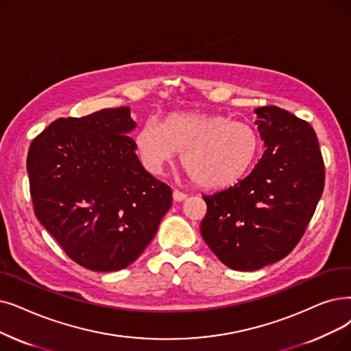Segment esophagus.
<instances>
[{
  "instance_id": "1",
  "label": "esophagus",
  "mask_w": 351,
  "mask_h": 351,
  "mask_svg": "<svg viewBox=\"0 0 351 351\" xmlns=\"http://www.w3.org/2000/svg\"><path fill=\"white\" fill-rule=\"evenodd\" d=\"M172 195H173V201H176V202H182V201H185L186 197H188V195H186V193L180 192V191H178V189H175Z\"/></svg>"
}]
</instances>
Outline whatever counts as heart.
Returning <instances> with one entry per match:
<instances>
[{
	"label": "heart",
	"instance_id": "obj_1",
	"mask_svg": "<svg viewBox=\"0 0 351 351\" xmlns=\"http://www.w3.org/2000/svg\"><path fill=\"white\" fill-rule=\"evenodd\" d=\"M146 169L160 175L182 150V165L195 184L206 189L235 185L254 165L260 139L247 125L217 113L179 112L162 125L149 119L136 134Z\"/></svg>",
	"mask_w": 351,
	"mask_h": 351
}]
</instances>
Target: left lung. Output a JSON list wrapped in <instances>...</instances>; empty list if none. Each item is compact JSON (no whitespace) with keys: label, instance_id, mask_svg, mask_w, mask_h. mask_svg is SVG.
Here are the masks:
<instances>
[{"label":"left lung","instance_id":"obj_1","mask_svg":"<svg viewBox=\"0 0 351 351\" xmlns=\"http://www.w3.org/2000/svg\"><path fill=\"white\" fill-rule=\"evenodd\" d=\"M263 158L237 185L204 196L201 234L219 261L255 271L291 252L324 189V162L313 128L289 112L254 110Z\"/></svg>","mask_w":351,"mask_h":351}]
</instances>
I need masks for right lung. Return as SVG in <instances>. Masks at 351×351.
Listing matches in <instances>:
<instances>
[{
    "label": "right lung",
    "mask_w": 351,
    "mask_h": 351,
    "mask_svg": "<svg viewBox=\"0 0 351 351\" xmlns=\"http://www.w3.org/2000/svg\"><path fill=\"white\" fill-rule=\"evenodd\" d=\"M129 108L62 117L27 156L37 219L79 265L99 272L134 263L155 238L172 191L152 176L128 136Z\"/></svg>",
    "instance_id": "obj_1"
}]
</instances>
